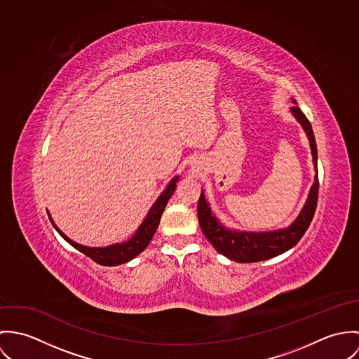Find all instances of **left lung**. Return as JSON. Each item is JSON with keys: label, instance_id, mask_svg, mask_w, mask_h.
<instances>
[{"label": "left lung", "instance_id": "8db88e82", "mask_svg": "<svg viewBox=\"0 0 359 359\" xmlns=\"http://www.w3.org/2000/svg\"><path fill=\"white\" fill-rule=\"evenodd\" d=\"M294 104L296 100L292 99ZM293 117L299 121L303 126L311 147L313 162L316 168L314 184L310 189L307 201L296 217V220L286 229H279L276 231H263V233H249V231H237L224 227L220 220L212 213L209 203L205 199L203 191H201L198 201V220L202 233L208 241L215 246V249L223 256L238 262V263H253L263 262L271 257H276L280 253L293 248L304 233L307 231L317 208L318 201V169H317V143L310 121L303 114V111L293 106L290 109Z\"/></svg>", "mask_w": 359, "mask_h": 359}]
</instances>
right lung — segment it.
<instances>
[{
	"mask_svg": "<svg viewBox=\"0 0 359 359\" xmlns=\"http://www.w3.org/2000/svg\"><path fill=\"white\" fill-rule=\"evenodd\" d=\"M179 180V176H175L168 187L162 191L158 199L154 202V205L151 206L150 212L147 213L146 219L142 222V224L137 227L136 233L128 239L126 242L122 243H114L110 246H104V248H89V246H83L77 242H74L73 239L69 238L67 236H65L57 226L53 223L50 215L49 220L52 223V226L55 227V230L66 239L72 246H74L77 250H80L81 253H83L85 256L90 257L93 262H96L97 264L102 266H120L129 260H132L133 257H136L139 253H142L147 245L150 243V241L153 238V236L156 234L158 224H160L161 216L165 210V206L168 203L169 198L173 196L175 190H176V183Z\"/></svg>",
	"mask_w": 359,
	"mask_h": 359,
	"instance_id": "1",
	"label": "right lung"
}]
</instances>
